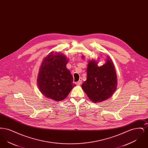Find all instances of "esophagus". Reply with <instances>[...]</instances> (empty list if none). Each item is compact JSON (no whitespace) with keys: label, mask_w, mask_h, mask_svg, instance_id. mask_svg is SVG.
<instances>
[{"label":"esophagus","mask_w":148,"mask_h":148,"mask_svg":"<svg viewBox=\"0 0 148 148\" xmlns=\"http://www.w3.org/2000/svg\"><path fill=\"white\" fill-rule=\"evenodd\" d=\"M82 78H80V79H79V80L77 82V84L78 85H80L82 84Z\"/></svg>","instance_id":"obj_1"}]
</instances>
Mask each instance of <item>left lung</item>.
<instances>
[{
	"label": "left lung",
	"mask_w": 148,
	"mask_h": 148,
	"mask_svg": "<svg viewBox=\"0 0 148 148\" xmlns=\"http://www.w3.org/2000/svg\"><path fill=\"white\" fill-rule=\"evenodd\" d=\"M116 85V72L109 58L101 66H98L94 60L89 62L87 78L82 87L92 101L99 103L109 98L115 91Z\"/></svg>",
	"instance_id": "left-lung-1"
}]
</instances>
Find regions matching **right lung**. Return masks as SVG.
<instances>
[{
	"label": "right lung",
	"mask_w": 148,
	"mask_h": 148,
	"mask_svg": "<svg viewBox=\"0 0 148 148\" xmlns=\"http://www.w3.org/2000/svg\"><path fill=\"white\" fill-rule=\"evenodd\" d=\"M51 52L42 61L37 83L42 94L48 98L60 101L65 98L75 85L66 65L68 60L63 54Z\"/></svg>",
	"instance_id": "obj_1"
}]
</instances>
